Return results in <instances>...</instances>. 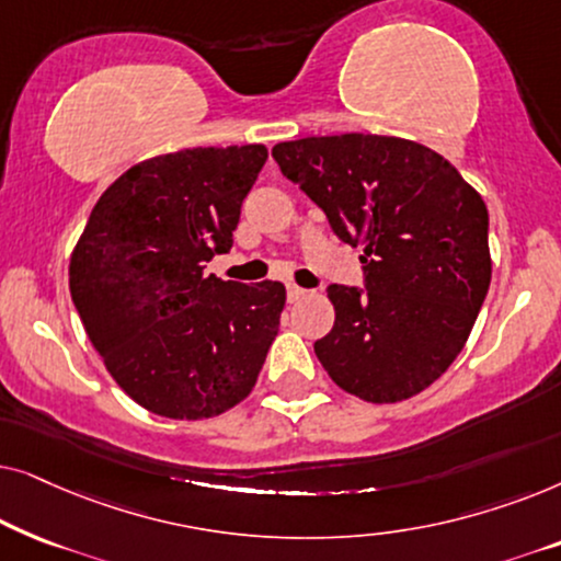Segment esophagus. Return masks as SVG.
<instances>
[{
	"mask_svg": "<svg viewBox=\"0 0 561 561\" xmlns=\"http://www.w3.org/2000/svg\"><path fill=\"white\" fill-rule=\"evenodd\" d=\"M309 294V290H304L301 286H296V283H288V301L290 304H296V301H301V298Z\"/></svg>",
	"mask_w": 561,
	"mask_h": 561,
	"instance_id": "esophagus-1",
	"label": "esophagus"
}]
</instances>
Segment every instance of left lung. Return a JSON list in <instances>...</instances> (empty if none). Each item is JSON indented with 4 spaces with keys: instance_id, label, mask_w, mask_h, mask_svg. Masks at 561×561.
Instances as JSON below:
<instances>
[{
    "instance_id": "8db88e82",
    "label": "left lung",
    "mask_w": 561,
    "mask_h": 561,
    "mask_svg": "<svg viewBox=\"0 0 561 561\" xmlns=\"http://www.w3.org/2000/svg\"><path fill=\"white\" fill-rule=\"evenodd\" d=\"M275 163L363 244L365 290L329 286L332 332L313 342L336 386L398 403L432 386L462 352L488 296L482 196L449 160L403 137L332 135L278 142Z\"/></svg>"
}]
</instances>
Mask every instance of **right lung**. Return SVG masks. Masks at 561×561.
<instances>
[{"label":"right lung","instance_id":"obj_1","mask_svg":"<svg viewBox=\"0 0 561 561\" xmlns=\"http://www.w3.org/2000/svg\"><path fill=\"white\" fill-rule=\"evenodd\" d=\"M265 145L142 160L99 198L68 286L117 386L158 416L211 419L250 396L278 334L286 288L206 275L229 252Z\"/></svg>","mask_w":561,"mask_h":561}]
</instances>
